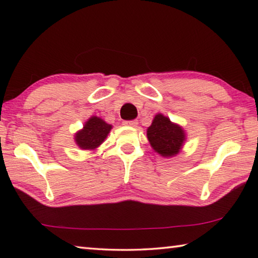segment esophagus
Wrapping results in <instances>:
<instances>
[{
  "label": "esophagus",
  "instance_id": "obj_1",
  "mask_svg": "<svg viewBox=\"0 0 258 258\" xmlns=\"http://www.w3.org/2000/svg\"><path fill=\"white\" fill-rule=\"evenodd\" d=\"M123 124L125 126H131V127H135V126H138V120H124Z\"/></svg>",
  "mask_w": 258,
  "mask_h": 258
}]
</instances>
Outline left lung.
<instances>
[{
	"label": "left lung",
	"instance_id": "left-lung-1",
	"mask_svg": "<svg viewBox=\"0 0 258 258\" xmlns=\"http://www.w3.org/2000/svg\"><path fill=\"white\" fill-rule=\"evenodd\" d=\"M147 137L156 152L163 157H173L182 149L185 133L180 125L174 124L168 117L157 113L147 130Z\"/></svg>",
	"mask_w": 258,
	"mask_h": 258
}]
</instances>
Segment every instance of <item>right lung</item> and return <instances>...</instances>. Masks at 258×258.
Masks as SVG:
<instances>
[{"mask_svg": "<svg viewBox=\"0 0 258 258\" xmlns=\"http://www.w3.org/2000/svg\"><path fill=\"white\" fill-rule=\"evenodd\" d=\"M111 128L112 126L100 117L92 116L75 134L76 145L83 150H95L106 140Z\"/></svg>", "mask_w": 258, "mask_h": 258, "instance_id": "right-lung-1", "label": "right lung"}]
</instances>
